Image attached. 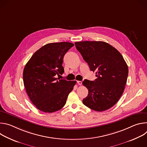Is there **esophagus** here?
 Segmentation results:
<instances>
[{
    "mask_svg": "<svg viewBox=\"0 0 147 147\" xmlns=\"http://www.w3.org/2000/svg\"><path fill=\"white\" fill-rule=\"evenodd\" d=\"M77 83H78V84L80 85V86L82 85V81H77Z\"/></svg>",
    "mask_w": 147,
    "mask_h": 147,
    "instance_id": "34e87169",
    "label": "esophagus"
}]
</instances>
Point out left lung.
Returning a JSON list of instances; mask_svg holds the SVG:
<instances>
[{
  "mask_svg": "<svg viewBox=\"0 0 147 147\" xmlns=\"http://www.w3.org/2000/svg\"><path fill=\"white\" fill-rule=\"evenodd\" d=\"M74 44L97 77L94 81L86 79L82 82L88 90L83 104L97 112L110 109L124 90L129 73L127 63L120 53L105 42L82 41Z\"/></svg>",
  "mask_w": 147,
  "mask_h": 147,
  "instance_id": "obj_1",
  "label": "left lung"
}]
</instances>
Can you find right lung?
I'll list each match as a JSON object with an SVG mask.
<instances>
[{"instance_id":"1","label":"right lung","mask_w":147,"mask_h":147,"mask_svg":"<svg viewBox=\"0 0 147 147\" xmlns=\"http://www.w3.org/2000/svg\"><path fill=\"white\" fill-rule=\"evenodd\" d=\"M74 46L67 42L50 43L41 47L31 56L23 71L26 92L39 110L52 113L66 104L76 81L59 78L64 73L63 59Z\"/></svg>"}]
</instances>
